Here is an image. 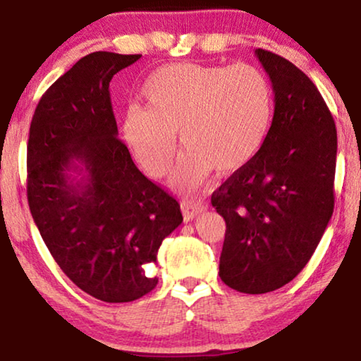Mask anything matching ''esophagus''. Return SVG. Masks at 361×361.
<instances>
[{
	"mask_svg": "<svg viewBox=\"0 0 361 361\" xmlns=\"http://www.w3.org/2000/svg\"><path fill=\"white\" fill-rule=\"evenodd\" d=\"M181 211H183V217H185V221H192L197 214H201L202 211H206V206L201 204V202L185 200L181 201Z\"/></svg>",
	"mask_w": 361,
	"mask_h": 361,
	"instance_id": "1",
	"label": "esophagus"
}]
</instances>
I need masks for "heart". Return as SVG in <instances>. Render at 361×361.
Listing matches in <instances>:
<instances>
[{
	"mask_svg": "<svg viewBox=\"0 0 361 361\" xmlns=\"http://www.w3.org/2000/svg\"><path fill=\"white\" fill-rule=\"evenodd\" d=\"M147 108L130 106L126 144L154 178L170 170L176 137L186 150L171 175L181 191L197 190L212 171L235 173L255 159L271 128L275 98L267 75L252 65L175 63L142 86Z\"/></svg>",
	"mask_w": 361,
	"mask_h": 361,
	"instance_id": "heart-1",
	"label": "heart"
}]
</instances>
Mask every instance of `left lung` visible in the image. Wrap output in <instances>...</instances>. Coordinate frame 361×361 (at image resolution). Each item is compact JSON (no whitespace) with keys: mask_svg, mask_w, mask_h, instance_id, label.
Returning a JSON list of instances; mask_svg holds the SVG:
<instances>
[{"mask_svg":"<svg viewBox=\"0 0 361 361\" xmlns=\"http://www.w3.org/2000/svg\"><path fill=\"white\" fill-rule=\"evenodd\" d=\"M255 55L275 93L271 128L211 197L226 221L219 276L247 294L275 291L311 260L334 212L337 160V129L316 85L280 55Z\"/></svg>","mask_w":361,"mask_h":361,"instance_id":"8db88e82","label":"left lung"}]
</instances>
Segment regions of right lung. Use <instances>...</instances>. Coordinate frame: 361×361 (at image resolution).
I'll return each instance as SVG.
<instances>
[{
  "mask_svg": "<svg viewBox=\"0 0 361 361\" xmlns=\"http://www.w3.org/2000/svg\"><path fill=\"white\" fill-rule=\"evenodd\" d=\"M142 55L93 52L40 98L27 142V201L54 260L81 291L135 301L157 286L166 235L183 222L178 201L137 169L118 139L109 81Z\"/></svg>",
  "mask_w": 361,
  "mask_h": 361,
  "instance_id": "add662e5",
  "label": "right lung"
}]
</instances>
